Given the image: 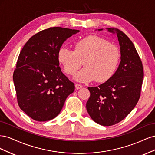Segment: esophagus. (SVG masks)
<instances>
[{
  "mask_svg": "<svg viewBox=\"0 0 155 155\" xmlns=\"http://www.w3.org/2000/svg\"><path fill=\"white\" fill-rule=\"evenodd\" d=\"M75 87H76V89H80V88H83L82 85H80V84H78V83H76V85H75Z\"/></svg>",
  "mask_w": 155,
  "mask_h": 155,
  "instance_id": "esophagus-1",
  "label": "esophagus"
}]
</instances>
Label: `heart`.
Instances as JSON below:
<instances>
[{
  "mask_svg": "<svg viewBox=\"0 0 155 155\" xmlns=\"http://www.w3.org/2000/svg\"><path fill=\"white\" fill-rule=\"evenodd\" d=\"M120 51L115 45L97 36H89L78 41L74 50L62 46L58 58L64 72L74 75L83 62L85 68L81 70L74 79L79 82L95 80L104 83L115 73L120 61Z\"/></svg>",
  "mask_w": 155,
  "mask_h": 155,
  "instance_id": "b5f03b06",
  "label": "heart"
}]
</instances>
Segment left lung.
Returning a JSON list of instances; mask_svg holds the SVG:
<instances>
[{
  "instance_id": "left-lung-1",
  "label": "left lung",
  "mask_w": 155,
  "mask_h": 155,
  "mask_svg": "<svg viewBox=\"0 0 155 155\" xmlns=\"http://www.w3.org/2000/svg\"><path fill=\"white\" fill-rule=\"evenodd\" d=\"M106 30L118 37L121 61L109 80L98 87H88L91 96L86 108L93 121L103 126H110L123 120L137 104L143 70L141 59L129 37L118 29Z\"/></svg>"
}]
</instances>
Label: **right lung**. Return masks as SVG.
Here are the masks:
<instances>
[{
	"mask_svg": "<svg viewBox=\"0 0 155 155\" xmlns=\"http://www.w3.org/2000/svg\"><path fill=\"white\" fill-rule=\"evenodd\" d=\"M78 30L53 27L33 35L18 55L13 79L18 104L31 118L46 121L55 118L74 84L61 72L58 58L64 42Z\"/></svg>",
	"mask_w": 155,
	"mask_h": 155,
	"instance_id": "obj_1",
	"label": "right lung"
}]
</instances>
